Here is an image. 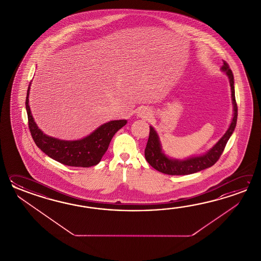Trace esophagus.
<instances>
[{
    "label": "esophagus",
    "mask_w": 261,
    "mask_h": 261,
    "mask_svg": "<svg viewBox=\"0 0 261 261\" xmlns=\"http://www.w3.org/2000/svg\"><path fill=\"white\" fill-rule=\"evenodd\" d=\"M138 116L140 117H148L150 116V112L146 108H142L138 111Z\"/></svg>",
    "instance_id": "34e87169"
}]
</instances>
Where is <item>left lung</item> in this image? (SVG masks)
<instances>
[{
    "label": "left lung",
    "instance_id": "obj_1",
    "mask_svg": "<svg viewBox=\"0 0 261 261\" xmlns=\"http://www.w3.org/2000/svg\"><path fill=\"white\" fill-rule=\"evenodd\" d=\"M221 69L223 72L227 73V77L229 79L230 88H231L234 113H233L232 121L230 123L229 128H227L226 133L223 135V137L217 142V144H215L204 155L189 158L185 161H179V160L169 159L162 152L159 136L154 128L150 126L149 138L147 141L146 147L144 149V156L150 165L156 171L169 175H186V174H191L194 172H200L209 167L213 166L219 160L220 155L225 149V146L227 144L228 139L231 136V134L234 132V128L236 127L237 117H238V107L235 100L232 71L230 70L226 61H224V65L222 66Z\"/></svg>",
    "mask_w": 261,
    "mask_h": 261
}]
</instances>
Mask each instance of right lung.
<instances>
[{"label": "right lung", "mask_w": 261, "mask_h": 261, "mask_svg": "<svg viewBox=\"0 0 261 261\" xmlns=\"http://www.w3.org/2000/svg\"><path fill=\"white\" fill-rule=\"evenodd\" d=\"M31 86V85H30ZM29 86L26 97V110L29 128L34 143L51 159L67 166H94L106 154L113 136L127 124V120H113L100 126L89 136L77 141H63L45 135L35 124L29 106Z\"/></svg>", "instance_id": "add662e5"}]
</instances>
